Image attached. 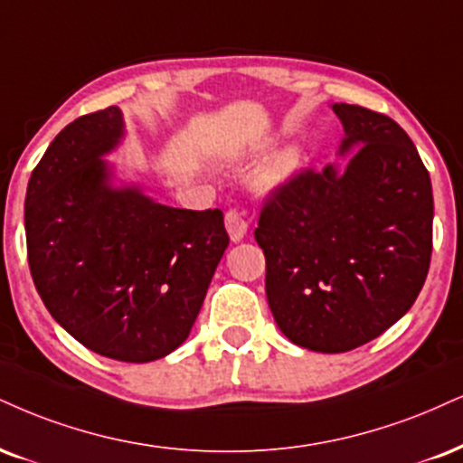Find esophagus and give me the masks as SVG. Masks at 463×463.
Here are the masks:
<instances>
[{"label":"esophagus","instance_id":"1","mask_svg":"<svg viewBox=\"0 0 463 463\" xmlns=\"http://www.w3.org/2000/svg\"><path fill=\"white\" fill-rule=\"evenodd\" d=\"M224 222H226L228 235H231L232 241L237 243V241H241L243 237H246V232H248V222L243 220V215L239 213L237 209H228Z\"/></svg>","mask_w":463,"mask_h":463}]
</instances>
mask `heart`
Masks as SVG:
<instances>
[{
	"label": "heart",
	"mask_w": 463,
	"mask_h": 463,
	"mask_svg": "<svg viewBox=\"0 0 463 463\" xmlns=\"http://www.w3.org/2000/svg\"><path fill=\"white\" fill-rule=\"evenodd\" d=\"M299 168H302V150L298 146H285L276 150L254 172V187L265 194L276 192V189L285 187L288 181H293Z\"/></svg>",
	"instance_id": "heart-1"
}]
</instances>
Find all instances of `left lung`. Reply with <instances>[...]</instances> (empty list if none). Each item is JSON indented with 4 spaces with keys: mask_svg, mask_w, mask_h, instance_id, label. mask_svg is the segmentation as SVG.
<instances>
[{
    "mask_svg": "<svg viewBox=\"0 0 463 463\" xmlns=\"http://www.w3.org/2000/svg\"><path fill=\"white\" fill-rule=\"evenodd\" d=\"M343 168L295 175L263 204L265 293L288 341L343 354L373 341L419 298L431 260V178L388 116L334 103Z\"/></svg>",
    "mask_w": 463,
    "mask_h": 463,
    "instance_id": "1",
    "label": "left lung"
}]
</instances>
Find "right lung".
Segmentation results:
<instances>
[{"instance_id": "obj_1", "label": "right lung", "mask_w": 463, "mask_h": 463, "mask_svg": "<svg viewBox=\"0 0 463 463\" xmlns=\"http://www.w3.org/2000/svg\"><path fill=\"white\" fill-rule=\"evenodd\" d=\"M125 137L118 108L72 120L27 183V260L47 310L83 347L153 362L189 336L222 254L220 209L155 203L114 183L105 155Z\"/></svg>"}]
</instances>
